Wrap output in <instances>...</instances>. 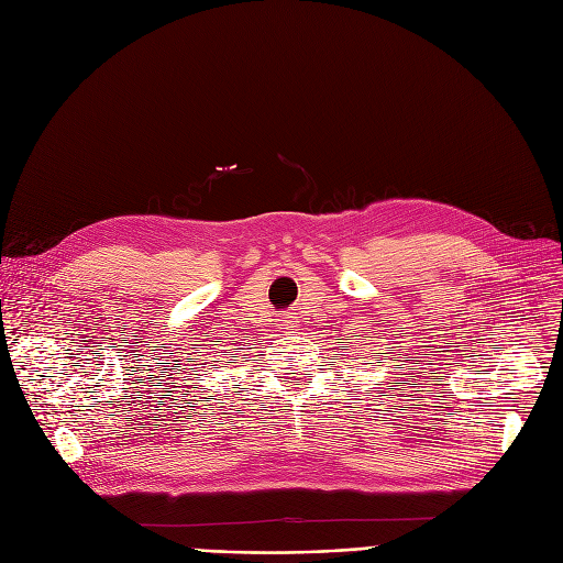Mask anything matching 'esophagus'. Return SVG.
Segmentation results:
<instances>
[{
    "mask_svg": "<svg viewBox=\"0 0 563 563\" xmlns=\"http://www.w3.org/2000/svg\"><path fill=\"white\" fill-rule=\"evenodd\" d=\"M297 327V320L292 316H283L278 320V329H295Z\"/></svg>",
    "mask_w": 563,
    "mask_h": 563,
    "instance_id": "obj_1",
    "label": "esophagus"
}]
</instances>
